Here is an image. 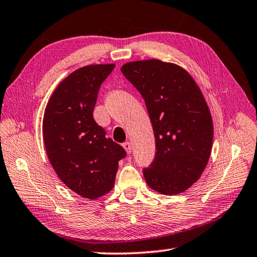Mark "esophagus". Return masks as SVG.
<instances>
[{
    "instance_id": "esophagus-1",
    "label": "esophagus",
    "mask_w": 257,
    "mask_h": 257,
    "mask_svg": "<svg viewBox=\"0 0 257 257\" xmlns=\"http://www.w3.org/2000/svg\"><path fill=\"white\" fill-rule=\"evenodd\" d=\"M123 148L126 151L127 154H131V152H132V146H131L130 142H125V143H123Z\"/></svg>"
}]
</instances>
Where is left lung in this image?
I'll use <instances>...</instances> for the list:
<instances>
[{"mask_svg":"<svg viewBox=\"0 0 257 257\" xmlns=\"http://www.w3.org/2000/svg\"><path fill=\"white\" fill-rule=\"evenodd\" d=\"M121 71L143 96L153 125L156 154L143 170L147 185L167 196L186 191L212 150V117L200 88L184 68L159 59L131 61Z\"/></svg>","mask_w":257,"mask_h":257,"instance_id":"8db88e82","label":"left lung"}]
</instances>
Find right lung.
I'll use <instances>...</instances> for the list:
<instances>
[{
    "mask_svg": "<svg viewBox=\"0 0 257 257\" xmlns=\"http://www.w3.org/2000/svg\"><path fill=\"white\" fill-rule=\"evenodd\" d=\"M115 65H90L66 77L51 94L43 118L49 162L59 179L83 198L98 199L112 190L124 148L95 123L98 92Z\"/></svg>",
    "mask_w": 257,
    "mask_h": 257,
    "instance_id": "right-lung-1",
    "label": "right lung"
}]
</instances>
